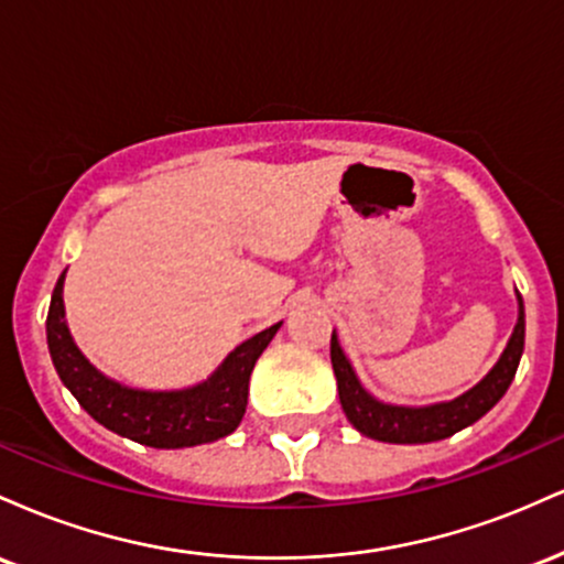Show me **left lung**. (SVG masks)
Segmentation results:
<instances>
[{"label": "left lung", "instance_id": "8db88e82", "mask_svg": "<svg viewBox=\"0 0 564 564\" xmlns=\"http://www.w3.org/2000/svg\"><path fill=\"white\" fill-rule=\"evenodd\" d=\"M520 300V318H517L514 334H511L507 349H503L501 360H498L494 371L485 377L480 384L471 387L467 394L451 400V403H440L430 408H403V405H387L373 400L358 377H355L352 366L341 352L336 334H332V366L336 373V387H339V403L341 411L347 413L349 424L360 432V435L381 440V443H435L445 440L464 426L475 424L485 413L494 408L503 392L509 390L511 379H514L517 366H520L522 349H525V307Z\"/></svg>", "mask_w": 564, "mask_h": 564}]
</instances>
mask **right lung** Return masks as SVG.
I'll list each match as a JSON object with an SVG mask.
<instances>
[{
    "instance_id": "right-lung-1",
    "label": "right lung",
    "mask_w": 564,
    "mask_h": 564,
    "mask_svg": "<svg viewBox=\"0 0 564 564\" xmlns=\"http://www.w3.org/2000/svg\"><path fill=\"white\" fill-rule=\"evenodd\" d=\"M63 273L47 313V345L57 377L95 422L116 435L151 448H191L215 443L241 424L249 398V377L281 323L264 328L228 355L215 377L191 390H132L102 377L70 339L63 310Z\"/></svg>"
}]
</instances>
